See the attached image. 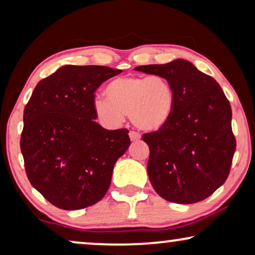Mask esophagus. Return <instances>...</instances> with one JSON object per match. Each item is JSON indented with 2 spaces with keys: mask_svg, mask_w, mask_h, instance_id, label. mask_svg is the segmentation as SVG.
<instances>
[{
  "mask_svg": "<svg viewBox=\"0 0 255 255\" xmlns=\"http://www.w3.org/2000/svg\"><path fill=\"white\" fill-rule=\"evenodd\" d=\"M128 135H130V139L132 141H137V140H139V139H140V134H139L138 132H135V131H130Z\"/></svg>",
  "mask_w": 255,
  "mask_h": 255,
  "instance_id": "1",
  "label": "esophagus"
}]
</instances>
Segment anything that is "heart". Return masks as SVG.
Wrapping results in <instances>:
<instances>
[{"label": "heart", "mask_w": 255, "mask_h": 255, "mask_svg": "<svg viewBox=\"0 0 255 255\" xmlns=\"http://www.w3.org/2000/svg\"><path fill=\"white\" fill-rule=\"evenodd\" d=\"M104 95L94 111L106 127L117 128L128 114L135 128L151 132L168 123L176 101L172 83L160 75L120 76L108 83Z\"/></svg>", "instance_id": "heart-1"}]
</instances>
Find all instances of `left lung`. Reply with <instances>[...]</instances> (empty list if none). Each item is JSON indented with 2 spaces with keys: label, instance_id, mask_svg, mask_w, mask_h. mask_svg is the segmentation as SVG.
<instances>
[{
  "label": "left lung",
  "instance_id": "8db88e82",
  "mask_svg": "<svg viewBox=\"0 0 255 255\" xmlns=\"http://www.w3.org/2000/svg\"><path fill=\"white\" fill-rule=\"evenodd\" d=\"M134 69L166 78L176 99L168 123L141 137L153 188L173 203L205 200L228 179L236 151L229 100L212 76L183 59Z\"/></svg>",
  "mask_w": 255,
  "mask_h": 255
}]
</instances>
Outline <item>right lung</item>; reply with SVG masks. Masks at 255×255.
Listing matches in <instances>:
<instances>
[{"label": "right lung", "instance_id": "1", "mask_svg": "<svg viewBox=\"0 0 255 255\" xmlns=\"http://www.w3.org/2000/svg\"><path fill=\"white\" fill-rule=\"evenodd\" d=\"M122 73L66 65L38 82L24 108L20 151L30 183L62 210H79L107 194L114 166L128 148V128L97 124L95 92Z\"/></svg>", "mask_w": 255, "mask_h": 255}]
</instances>
